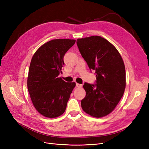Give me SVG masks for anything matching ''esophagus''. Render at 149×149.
<instances>
[{
  "mask_svg": "<svg viewBox=\"0 0 149 149\" xmlns=\"http://www.w3.org/2000/svg\"><path fill=\"white\" fill-rule=\"evenodd\" d=\"M76 87H78V88H81V87H82V84H79V83H76Z\"/></svg>",
  "mask_w": 149,
  "mask_h": 149,
  "instance_id": "34e87169",
  "label": "esophagus"
}]
</instances>
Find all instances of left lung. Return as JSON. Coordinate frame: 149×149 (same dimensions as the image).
I'll return each instance as SVG.
<instances>
[{"instance_id":"1","label":"left lung","mask_w":149,"mask_h":149,"mask_svg":"<svg viewBox=\"0 0 149 149\" xmlns=\"http://www.w3.org/2000/svg\"><path fill=\"white\" fill-rule=\"evenodd\" d=\"M81 55L90 70H95L96 84L85 83L83 110L100 118L113 111L123 97L126 84L124 61L116 48L100 36L78 38Z\"/></svg>"}]
</instances>
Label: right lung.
I'll list each match as a JSON object with an SVG mask.
<instances>
[{
	"instance_id": "right-lung-1",
	"label": "right lung",
	"mask_w": 149,
	"mask_h": 149,
	"mask_svg": "<svg viewBox=\"0 0 149 149\" xmlns=\"http://www.w3.org/2000/svg\"><path fill=\"white\" fill-rule=\"evenodd\" d=\"M73 39H55L40 47L30 62L27 88L31 102L39 113L55 118L64 113L76 83L61 77L63 58L75 43Z\"/></svg>"
}]
</instances>
